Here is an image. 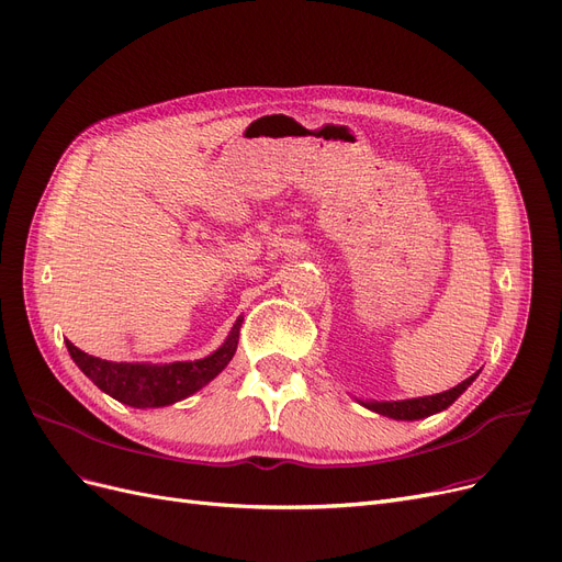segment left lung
<instances>
[{"label":"left lung","mask_w":562,"mask_h":562,"mask_svg":"<svg viewBox=\"0 0 562 562\" xmlns=\"http://www.w3.org/2000/svg\"><path fill=\"white\" fill-rule=\"evenodd\" d=\"M480 374V372H477ZM469 376L467 381H461L459 385L446 390V393H438V395H429V397H418V400H402V402H360L362 406H368L374 413H381V416L387 418H395V420H420L427 416H434V413L448 408L450 404L457 402V397L467 390L475 376Z\"/></svg>","instance_id":"obj_1"}]
</instances>
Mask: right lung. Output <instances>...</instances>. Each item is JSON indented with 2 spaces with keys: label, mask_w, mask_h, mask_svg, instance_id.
<instances>
[{
  "label": "right lung",
  "mask_w": 562,
  "mask_h": 562,
  "mask_svg": "<svg viewBox=\"0 0 562 562\" xmlns=\"http://www.w3.org/2000/svg\"><path fill=\"white\" fill-rule=\"evenodd\" d=\"M240 324L243 319H236L221 349L202 360L186 362H112L89 356L78 347H72L70 341L66 347L78 368L110 397L135 408H158L198 393L200 387H204L227 368L236 353Z\"/></svg>",
  "instance_id": "right-lung-1"
}]
</instances>
